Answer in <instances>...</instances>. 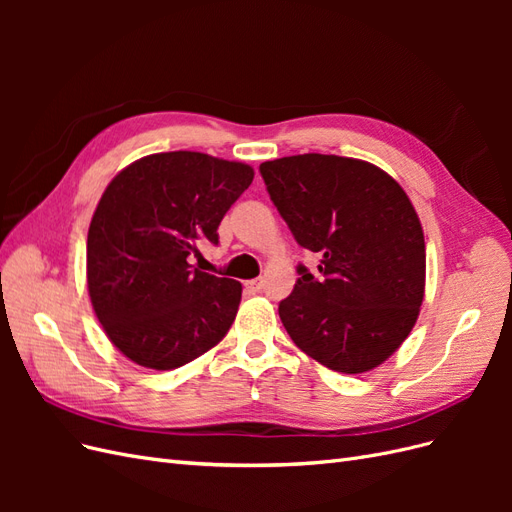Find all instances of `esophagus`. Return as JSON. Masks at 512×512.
Here are the masks:
<instances>
[{"label": "esophagus", "instance_id": "34e87169", "mask_svg": "<svg viewBox=\"0 0 512 512\" xmlns=\"http://www.w3.org/2000/svg\"><path fill=\"white\" fill-rule=\"evenodd\" d=\"M262 286H265V282H262V280H250V282H247V284H245V288H247V290H250L252 294L260 292V290H262Z\"/></svg>", "mask_w": 512, "mask_h": 512}]
</instances>
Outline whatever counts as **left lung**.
I'll return each mask as SVG.
<instances>
[{
    "label": "left lung",
    "mask_w": 512,
    "mask_h": 512,
    "mask_svg": "<svg viewBox=\"0 0 512 512\" xmlns=\"http://www.w3.org/2000/svg\"><path fill=\"white\" fill-rule=\"evenodd\" d=\"M292 237L318 273L280 303L292 342L339 374H363L404 344L425 297V237L401 185L378 166L322 153L260 164Z\"/></svg>",
    "instance_id": "obj_1"
}]
</instances>
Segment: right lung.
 Here are the masks:
<instances>
[{"label":"right lung","instance_id":"obj_1","mask_svg":"<svg viewBox=\"0 0 512 512\" xmlns=\"http://www.w3.org/2000/svg\"><path fill=\"white\" fill-rule=\"evenodd\" d=\"M254 168L198 151L136 160L108 183L87 235V288L108 339L130 361L177 369L222 342L241 284L192 269L250 188Z\"/></svg>","mask_w":512,"mask_h":512}]
</instances>
